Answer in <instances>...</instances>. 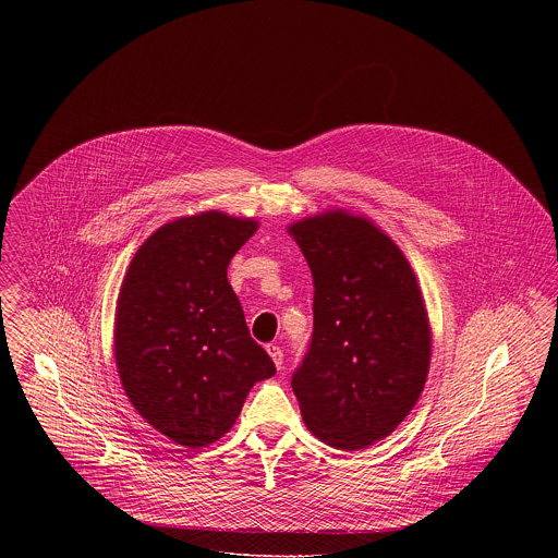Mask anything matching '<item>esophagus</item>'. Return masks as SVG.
<instances>
[{
  "label": "esophagus",
  "mask_w": 558,
  "mask_h": 558,
  "mask_svg": "<svg viewBox=\"0 0 558 558\" xmlns=\"http://www.w3.org/2000/svg\"><path fill=\"white\" fill-rule=\"evenodd\" d=\"M267 353H269V357L274 360V364H276V368L280 371L282 368V364H284V351H282V347L276 345V343H269L266 345Z\"/></svg>",
  "instance_id": "34e87169"
}]
</instances>
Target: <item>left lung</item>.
I'll list each match as a JSON object with an SVG mask.
<instances>
[{"mask_svg": "<svg viewBox=\"0 0 558 558\" xmlns=\"http://www.w3.org/2000/svg\"><path fill=\"white\" fill-rule=\"evenodd\" d=\"M289 232L314 278V332L292 391L318 439L362 450L393 433L425 387L430 330L416 276L364 217L324 213Z\"/></svg>", "mask_w": 558, "mask_h": 558, "instance_id": "1", "label": "left lung"}]
</instances>
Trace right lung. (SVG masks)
<instances>
[{"mask_svg":"<svg viewBox=\"0 0 558 558\" xmlns=\"http://www.w3.org/2000/svg\"><path fill=\"white\" fill-rule=\"evenodd\" d=\"M257 221L207 211L165 223L133 255L117 301L121 385L148 425L190 450L223 437L276 374L251 339L228 266Z\"/></svg>","mask_w":558,"mask_h":558,"instance_id":"right-lung-1","label":"right lung"}]
</instances>
